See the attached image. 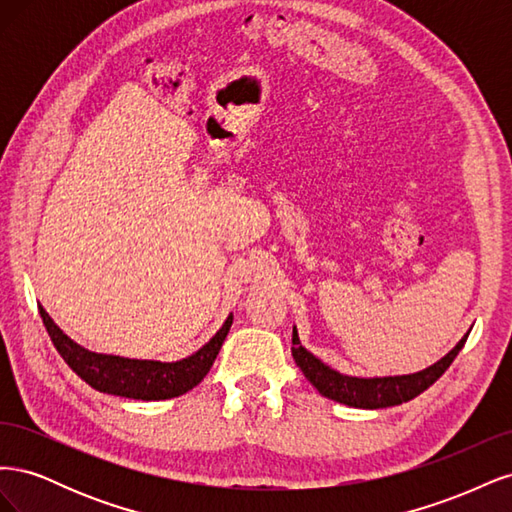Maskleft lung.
Listing matches in <instances>:
<instances>
[{
  "label": "left lung",
  "instance_id": "left-lung-1",
  "mask_svg": "<svg viewBox=\"0 0 512 512\" xmlns=\"http://www.w3.org/2000/svg\"><path fill=\"white\" fill-rule=\"evenodd\" d=\"M470 331L463 335L457 342V346L446 356H442L438 363L429 365L423 371H416V374H406V376L359 378V376L339 374V371L331 369L327 363H322L318 356H314L312 352L301 346L297 327L292 329V356H294V363L301 367L305 378L316 386L320 395L339 401V404L350 406V408L378 410V408L406 404V401L427 391L429 386L436 382L448 367H451L455 356L459 354L463 344H466Z\"/></svg>",
  "mask_w": 512,
  "mask_h": 512
}]
</instances>
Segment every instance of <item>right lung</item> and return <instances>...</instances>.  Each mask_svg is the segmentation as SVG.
<instances>
[{"label":"right lung","mask_w":512,"mask_h":512,"mask_svg":"<svg viewBox=\"0 0 512 512\" xmlns=\"http://www.w3.org/2000/svg\"><path fill=\"white\" fill-rule=\"evenodd\" d=\"M38 309L44 327L51 335L53 346L76 376L100 393L143 401L173 399L192 391L194 386L209 374V369L215 361V356H218L232 324L230 314L222 324V329L215 333L203 348L190 356H185L181 361L162 363L91 352L76 344L74 339H70L61 331L53 322V318L46 314V309L42 305H38Z\"/></svg>","instance_id":"add662e5"}]
</instances>
